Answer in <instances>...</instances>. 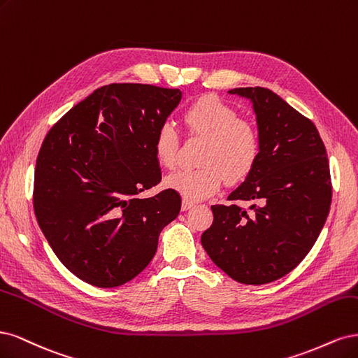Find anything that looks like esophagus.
<instances>
[{
    "label": "esophagus",
    "mask_w": 358,
    "mask_h": 358,
    "mask_svg": "<svg viewBox=\"0 0 358 358\" xmlns=\"http://www.w3.org/2000/svg\"><path fill=\"white\" fill-rule=\"evenodd\" d=\"M194 203L192 202V201H189V199H182V203H181V210L182 211H187V210H190L192 206H193Z\"/></svg>",
    "instance_id": "1"
}]
</instances>
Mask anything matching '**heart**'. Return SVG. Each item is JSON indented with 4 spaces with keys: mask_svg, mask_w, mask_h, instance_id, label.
I'll return each mask as SVG.
<instances>
[{
    "mask_svg": "<svg viewBox=\"0 0 358 358\" xmlns=\"http://www.w3.org/2000/svg\"><path fill=\"white\" fill-rule=\"evenodd\" d=\"M189 134L205 138L199 168H180L169 174L165 184L189 201L203 199L229 182L244 180L260 156L262 140L257 126L239 117L230 103L215 95H202L182 113ZM178 135L169 123L160 124L153 140L157 162L172 168L177 162Z\"/></svg>",
    "mask_w": 358,
    "mask_h": 358,
    "instance_id": "heart-1",
    "label": "heart"
}]
</instances>
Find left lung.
Instances as JSON below:
<instances>
[{"mask_svg":"<svg viewBox=\"0 0 358 358\" xmlns=\"http://www.w3.org/2000/svg\"><path fill=\"white\" fill-rule=\"evenodd\" d=\"M229 94L252 102L260 156L227 196L232 203L211 206L214 222L201 242L232 280L268 284L305 259L326 223L331 203L329 159L315 124L272 90L236 87Z\"/></svg>","mask_w":358,"mask_h":358,"instance_id":"obj_1","label":"left lung"}]
</instances>
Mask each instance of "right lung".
I'll return each instance as SVG.
<instances>
[{
	"label": "right lung",
	"mask_w": 358,
	"mask_h": 358,
	"mask_svg": "<svg viewBox=\"0 0 358 358\" xmlns=\"http://www.w3.org/2000/svg\"><path fill=\"white\" fill-rule=\"evenodd\" d=\"M181 101L180 89L140 83L102 86L45 135L34 174V211L64 266L101 288L145 269L180 194H138L162 180L155 134Z\"/></svg>",
	"instance_id": "add662e5"
}]
</instances>
